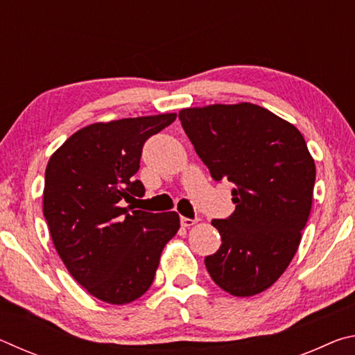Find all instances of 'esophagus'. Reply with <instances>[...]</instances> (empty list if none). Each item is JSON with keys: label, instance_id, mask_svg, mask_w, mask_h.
<instances>
[{"label": "esophagus", "instance_id": "34e87169", "mask_svg": "<svg viewBox=\"0 0 355 355\" xmlns=\"http://www.w3.org/2000/svg\"><path fill=\"white\" fill-rule=\"evenodd\" d=\"M180 224H182V227H191L196 224V219H189V218H184V216H182V218H180Z\"/></svg>", "mask_w": 355, "mask_h": 355}]
</instances>
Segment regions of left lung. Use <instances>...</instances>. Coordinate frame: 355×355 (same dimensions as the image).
<instances>
[{
    "label": "left lung",
    "instance_id": "8db88e82",
    "mask_svg": "<svg viewBox=\"0 0 355 355\" xmlns=\"http://www.w3.org/2000/svg\"><path fill=\"white\" fill-rule=\"evenodd\" d=\"M178 119L214 182L235 184V211L211 222L222 244L205 258L208 274L233 296L268 290L291 263L310 216L316 167L304 136L252 103L186 107Z\"/></svg>",
    "mask_w": 355,
    "mask_h": 355
}]
</instances>
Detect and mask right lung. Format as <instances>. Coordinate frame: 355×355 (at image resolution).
Listing matches in <instances>:
<instances>
[{
	"instance_id": "add662e5",
	"label": "right lung",
	"mask_w": 355,
	"mask_h": 355,
	"mask_svg": "<svg viewBox=\"0 0 355 355\" xmlns=\"http://www.w3.org/2000/svg\"><path fill=\"white\" fill-rule=\"evenodd\" d=\"M175 117L172 112L87 125L48 161L44 216L53 244L71 277L103 302L122 305L141 297L180 228L175 211L125 207L146 192L135 178L144 144Z\"/></svg>"
}]
</instances>
